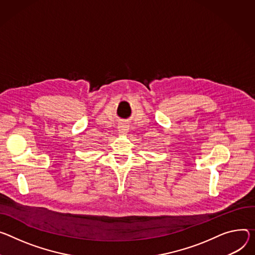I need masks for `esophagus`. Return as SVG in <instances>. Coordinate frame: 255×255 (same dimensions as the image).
Masks as SVG:
<instances>
[{"label":"esophagus","instance_id":"esophagus-1","mask_svg":"<svg viewBox=\"0 0 255 255\" xmlns=\"http://www.w3.org/2000/svg\"><path fill=\"white\" fill-rule=\"evenodd\" d=\"M127 132H128V126L127 125L122 124L121 126H119V133L125 135V134H127Z\"/></svg>","mask_w":255,"mask_h":255}]
</instances>
